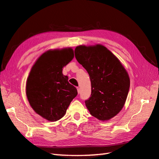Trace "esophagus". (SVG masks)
Here are the masks:
<instances>
[{
	"mask_svg": "<svg viewBox=\"0 0 159 159\" xmlns=\"http://www.w3.org/2000/svg\"><path fill=\"white\" fill-rule=\"evenodd\" d=\"M77 92H78V93H80V89L79 88V87H77Z\"/></svg>",
	"mask_w": 159,
	"mask_h": 159,
	"instance_id": "obj_1",
	"label": "esophagus"
}]
</instances>
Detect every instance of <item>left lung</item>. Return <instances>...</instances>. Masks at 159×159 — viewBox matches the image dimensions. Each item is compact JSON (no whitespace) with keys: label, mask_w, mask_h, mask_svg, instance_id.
I'll list each match as a JSON object with an SVG mask.
<instances>
[{"label":"left lung","mask_w":159,"mask_h":159,"mask_svg":"<svg viewBox=\"0 0 159 159\" xmlns=\"http://www.w3.org/2000/svg\"><path fill=\"white\" fill-rule=\"evenodd\" d=\"M75 56L90 76L91 95L85 103L90 115L102 121L117 115L129 88L128 74L120 61L101 44L77 47Z\"/></svg>","instance_id":"left-lung-1"}]
</instances>
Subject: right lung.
I'll return each mask as SVG.
<instances>
[{
    "label": "right lung",
    "mask_w": 159,
    "mask_h": 159,
    "mask_svg": "<svg viewBox=\"0 0 159 159\" xmlns=\"http://www.w3.org/2000/svg\"><path fill=\"white\" fill-rule=\"evenodd\" d=\"M73 57L70 48L48 51L35 61L27 78L26 93L31 108L50 121L62 117L77 95V89L62 74V68Z\"/></svg>",
    "instance_id": "add662e5"
}]
</instances>
